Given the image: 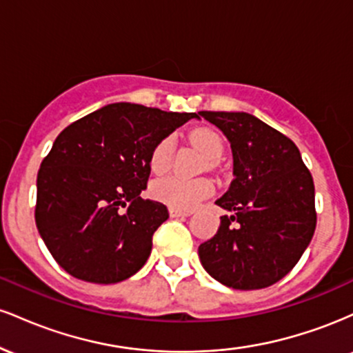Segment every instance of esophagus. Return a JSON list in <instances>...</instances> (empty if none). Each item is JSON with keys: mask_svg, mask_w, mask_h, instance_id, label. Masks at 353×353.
Segmentation results:
<instances>
[{"mask_svg": "<svg viewBox=\"0 0 353 353\" xmlns=\"http://www.w3.org/2000/svg\"><path fill=\"white\" fill-rule=\"evenodd\" d=\"M169 214H171V217H188V216H190L189 210H182V209H176V208L169 209Z\"/></svg>", "mask_w": 353, "mask_h": 353, "instance_id": "obj_1", "label": "esophagus"}]
</instances>
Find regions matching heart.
I'll return each instance as SVG.
<instances>
[{
	"label": "heart",
	"instance_id": "obj_1",
	"mask_svg": "<svg viewBox=\"0 0 353 353\" xmlns=\"http://www.w3.org/2000/svg\"><path fill=\"white\" fill-rule=\"evenodd\" d=\"M190 141L201 149V152L210 161L216 163L221 159L222 151H224V141L217 134L216 131L208 128H202L194 131L190 134ZM174 152V137L168 136L161 139L159 143L154 145L151 152V169L156 174H163L171 168ZM152 196L157 201L171 205V208L189 210L196 208L202 199L212 192V182L204 177H184L171 174V176L161 177L154 181L151 188Z\"/></svg>",
	"mask_w": 353,
	"mask_h": 353
}]
</instances>
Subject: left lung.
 Wrapping results in <instances>:
<instances>
[{
	"label": "left lung",
	"instance_id": "8db88e82",
	"mask_svg": "<svg viewBox=\"0 0 353 353\" xmlns=\"http://www.w3.org/2000/svg\"><path fill=\"white\" fill-rule=\"evenodd\" d=\"M199 114L224 132L234 159V181L216 201L229 216L199 245L201 264L232 289H264L294 269L314 237L312 174L289 137L249 112Z\"/></svg>",
	"mask_w": 353,
	"mask_h": 353
}]
</instances>
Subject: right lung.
<instances>
[{"label": "right lung", "mask_w": 353, "mask_h": 353, "mask_svg": "<svg viewBox=\"0 0 353 353\" xmlns=\"http://www.w3.org/2000/svg\"><path fill=\"white\" fill-rule=\"evenodd\" d=\"M196 112L114 103L56 137L36 181V228L72 277L116 283L148 261L168 208L143 199L151 152Z\"/></svg>", "instance_id": "obj_1"}]
</instances>
